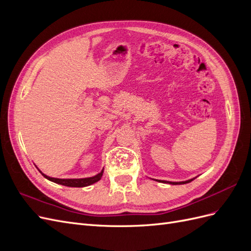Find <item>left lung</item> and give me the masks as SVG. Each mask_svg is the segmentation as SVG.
Masks as SVG:
<instances>
[{
	"label": "left lung",
	"mask_w": 251,
	"mask_h": 251,
	"mask_svg": "<svg viewBox=\"0 0 251 251\" xmlns=\"http://www.w3.org/2000/svg\"><path fill=\"white\" fill-rule=\"evenodd\" d=\"M193 180H194V179L187 180V181H182V182H168V181H161V180H157V181H159V182H163V183H170V184L176 185V184H185V183H188V182H191V181H193Z\"/></svg>",
	"instance_id": "1"
}]
</instances>
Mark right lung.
Returning a JSON list of instances; mask_svg holds the SVG:
<instances>
[{
  "mask_svg": "<svg viewBox=\"0 0 251 251\" xmlns=\"http://www.w3.org/2000/svg\"><path fill=\"white\" fill-rule=\"evenodd\" d=\"M41 174L46 179H48V180H50L52 182H54V183H57V184H62V185L70 186V187H85V186H89L91 184L95 183V182H97V181H100L101 179V177H102L103 170L100 174H97L96 176H94V177L82 178V179H58V178L49 177V176H47V175L43 174L42 172H41Z\"/></svg>",
  "mask_w": 251,
  "mask_h": 251,
  "instance_id": "right-lung-1",
  "label": "right lung"
}]
</instances>
